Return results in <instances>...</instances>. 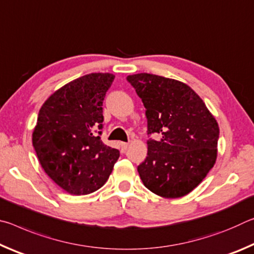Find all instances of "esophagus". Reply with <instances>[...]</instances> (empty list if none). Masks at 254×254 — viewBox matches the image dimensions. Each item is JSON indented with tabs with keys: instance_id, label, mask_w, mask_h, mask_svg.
Segmentation results:
<instances>
[{
	"instance_id": "34e87169",
	"label": "esophagus",
	"mask_w": 254,
	"mask_h": 254,
	"mask_svg": "<svg viewBox=\"0 0 254 254\" xmlns=\"http://www.w3.org/2000/svg\"><path fill=\"white\" fill-rule=\"evenodd\" d=\"M121 148H122L123 150H127V149L128 148V143H127V142H121Z\"/></svg>"
}]
</instances>
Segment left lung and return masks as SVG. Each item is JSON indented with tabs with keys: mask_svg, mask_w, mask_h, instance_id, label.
<instances>
[{
	"mask_svg": "<svg viewBox=\"0 0 254 254\" xmlns=\"http://www.w3.org/2000/svg\"><path fill=\"white\" fill-rule=\"evenodd\" d=\"M128 83L145 107L147 158L137 166L149 190L165 198H178L203 182L217 157L220 128L203 100L182 81L147 74L130 75Z\"/></svg>",
	"mask_w": 254,
	"mask_h": 254,
	"instance_id": "obj_1",
	"label": "left lung"
}]
</instances>
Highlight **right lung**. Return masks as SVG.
<instances>
[{"label":"right lung","mask_w":254,"mask_h":254,"mask_svg":"<svg viewBox=\"0 0 254 254\" xmlns=\"http://www.w3.org/2000/svg\"><path fill=\"white\" fill-rule=\"evenodd\" d=\"M114 77L81 76L56 91L39 111L33 148L45 173L71 195L100 189L120 157L101 140L103 101Z\"/></svg>","instance_id":"right-lung-1"}]
</instances>
